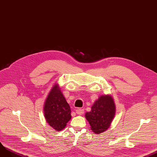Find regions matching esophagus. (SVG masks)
<instances>
[{"label":"esophagus","instance_id":"1","mask_svg":"<svg viewBox=\"0 0 157 157\" xmlns=\"http://www.w3.org/2000/svg\"><path fill=\"white\" fill-rule=\"evenodd\" d=\"M76 113L78 115H82L84 113V110L82 109H77L76 110Z\"/></svg>","mask_w":157,"mask_h":157}]
</instances>
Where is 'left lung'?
<instances>
[{
	"label": "left lung",
	"mask_w": 157,
	"mask_h": 157,
	"mask_svg": "<svg viewBox=\"0 0 157 157\" xmlns=\"http://www.w3.org/2000/svg\"><path fill=\"white\" fill-rule=\"evenodd\" d=\"M116 115V105L110 94L99 96L91 107V110L85 114L86 119L96 134L105 132L110 127Z\"/></svg>",
	"instance_id": "8db88e82"
}]
</instances>
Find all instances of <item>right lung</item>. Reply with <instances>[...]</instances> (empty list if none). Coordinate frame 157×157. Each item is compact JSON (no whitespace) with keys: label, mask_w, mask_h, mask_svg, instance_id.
Listing matches in <instances>:
<instances>
[{"label":"right lung","mask_w":157,"mask_h":157,"mask_svg":"<svg viewBox=\"0 0 157 157\" xmlns=\"http://www.w3.org/2000/svg\"><path fill=\"white\" fill-rule=\"evenodd\" d=\"M44 116L56 131H61L71 118V109L57 83L54 84L44 104Z\"/></svg>","instance_id":"right-lung-1"}]
</instances>
